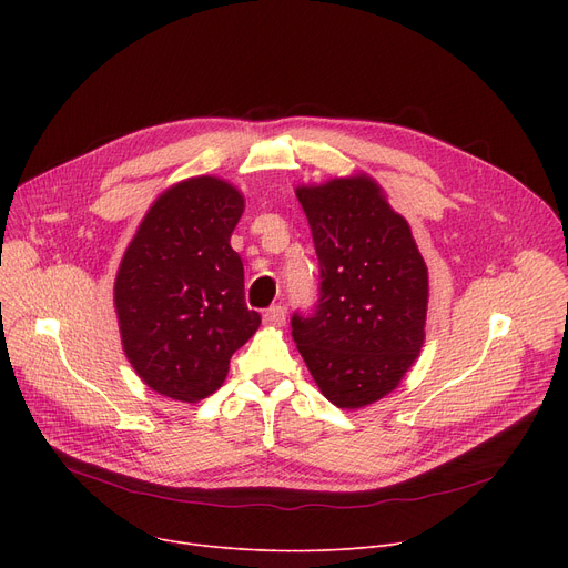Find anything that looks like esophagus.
I'll use <instances>...</instances> for the list:
<instances>
[{
	"instance_id": "obj_1",
	"label": "esophagus",
	"mask_w": 568,
	"mask_h": 568,
	"mask_svg": "<svg viewBox=\"0 0 568 568\" xmlns=\"http://www.w3.org/2000/svg\"><path fill=\"white\" fill-rule=\"evenodd\" d=\"M264 324L268 326H283L285 324V308L283 306H272L264 311Z\"/></svg>"
}]
</instances>
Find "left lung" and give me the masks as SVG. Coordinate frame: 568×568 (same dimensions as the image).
<instances>
[{
	"label": "left lung",
	"instance_id": "left-lung-1",
	"mask_svg": "<svg viewBox=\"0 0 568 568\" xmlns=\"http://www.w3.org/2000/svg\"><path fill=\"white\" fill-rule=\"evenodd\" d=\"M320 260V300L292 315L296 349L336 407L359 409L400 384L426 338L428 266L375 179L296 189Z\"/></svg>",
	"mask_w": 568,
	"mask_h": 568
}]
</instances>
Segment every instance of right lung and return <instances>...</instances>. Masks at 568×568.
Masks as SVG:
<instances>
[{
    "label": "right lung",
    "mask_w": 568,
    "mask_h": 568,
    "mask_svg": "<svg viewBox=\"0 0 568 568\" xmlns=\"http://www.w3.org/2000/svg\"><path fill=\"white\" fill-rule=\"evenodd\" d=\"M244 195L191 176L149 206L119 264L114 308L126 359L161 396L195 403L227 377L230 356L260 326L230 246Z\"/></svg>",
    "instance_id": "right-lung-1"
}]
</instances>
